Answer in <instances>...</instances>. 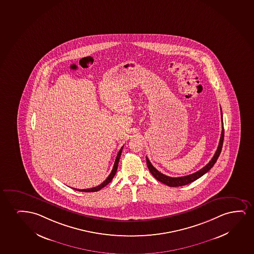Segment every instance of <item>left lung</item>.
Listing matches in <instances>:
<instances>
[{"label": "left lung", "mask_w": 254, "mask_h": 254, "mask_svg": "<svg viewBox=\"0 0 254 254\" xmlns=\"http://www.w3.org/2000/svg\"><path fill=\"white\" fill-rule=\"evenodd\" d=\"M221 120H222V112H221ZM223 140H224V127H223V122H222V130H221V138H220V142H219V145H218L217 150L214 153V157L212 158L208 165H205L203 168L199 170L198 172H194L193 174L188 175V176H185V177H179V178H172L169 177L166 175H164L160 172H158L157 169L153 167V165L151 164V162L149 160L148 158L146 157V164H147V167H148L149 171L152 173V176L154 177L158 181L161 182L165 185H168L170 187H179V186H184V185H189L192 182L195 181L198 178L202 177L205 173L210 170L214 164L217 161L219 156L221 154V149H222V145H223Z\"/></svg>", "instance_id": "left-lung-1"}]
</instances>
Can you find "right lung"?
Segmentation results:
<instances>
[{"mask_svg":"<svg viewBox=\"0 0 254 254\" xmlns=\"http://www.w3.org/2000/svg\"><path fill=\"white\" fill-rule=\"evenodd\" d=\"M122 149H123V146H122V148L120 149V151H119L118 154L116 156V162H115V164H114V166H113L112 172H110V174L109 175V177L107 178L105 181L102 183L101 185H98V186H96V187H94V188L90 189H84V190H79V189H74L75 190L77 191H83V192H96V191H98L101 190V189L103 188V187H105L106 185H109L110 182L112 181L113 178L115 177V175H116V171H117V168H118V164L119 160H120V158H121V155H122Z\"/></svg>","mask_w":254,"mask_h":254,"instance_id":"right-lung-1","label":"right lung"}]
</instances>
